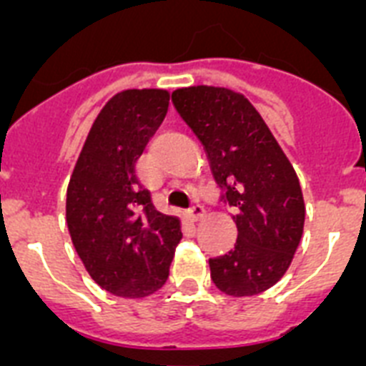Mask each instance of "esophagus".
Returning <instances> with one entry per match:
<instances>
[{
    "mask_svg": "<svg viewBox=\"0 0 366 366\" xmlns=\"http://www.w3.org/2000/svg\"><path fill=\"white\" fill-rule=\"evenodd\" d=\"M203 216H205V209H203L202 205H194L192 209L187 212V218H189L190 222H198V219H202Z\"/></svg>",
    "mask_w": 366,
    "mask_h": 366,
    "instance_id": "esophagus-1",
    "label": "esophagus"
}]
</instances>
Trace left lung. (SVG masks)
I'll return each mask as SVG.
<instances>
[{
    "mask_svg": "<svg viewBox=\"0 0 366 366\" xmlns=\"http://www.w3.org/2000/svg\"><path fill=\"white\" fill-rule=\"evenodd\" d=\"M172 102L236 211V245L209 260L212 282L231 297L266 292L282 279L302 238L306 207L295 168L242 93L202 84L176 89Z\"/></svg>",
    "mask_w": 366,
    "mask_h": 366,
    "instance_id": "obj_1",
    "label": "left lung"
}]
</instances>
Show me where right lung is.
I'll list each match as a JSON object with an SVG mask.
<instances>
[{
    "label": "right lung",
    "mask_w": 366,
    "mask_h": 366,
    "mask_svg": "<svg viewBox=\"0 0 366 366\" xmlns=\"http://www.w3.org/2000/svg\"><path fill=\"white\" fill-rule=\"evenodd\" d=\"M167 89H124L100 109L67 185L66 219L84 267L102 290L144 299L164 286L181 219L163 214L135 163L163 122Z\"/></svg>",
    "instance_id": "add662e5"
}]
</instances>
